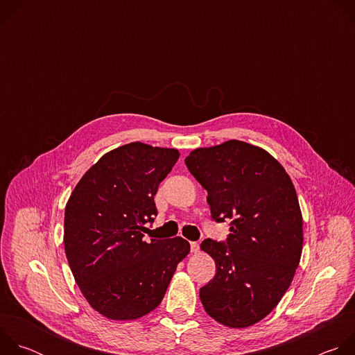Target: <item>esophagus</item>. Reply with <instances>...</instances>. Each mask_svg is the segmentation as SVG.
<instances>
[{"label":"esophagus","instance_id":"obj_1","mask_svg":"<svg viewBox=\"0 0 355 355\" xmlns=\"http://www.w3.org/2000/svg\"><path fill=\"white\" fill-rule=\"evenodd\" d=\"M199 251V244L196 241H192L191 243V252H193V254H196V252Z\"/></svg>","mask_w":355,"mask_h":355}]
</instances>
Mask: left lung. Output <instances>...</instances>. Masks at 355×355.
<instances>
[{"label":"left lung","mask_w":355,"mask_h":355,"mask_svg":"<svg viewBox=\"0 0 355 355\" xmlns=\"http://www.w3.org/2000/svg\"><path fill=\"white\" fill-rule=\"evenodd\" d=\"M185 164L208 191L212 218L232 219L226 243H200L216 264L199 291L202 305L223 326L256 324L278 305L300 261L303 220L292 180L267 150L241 140L195 148Z\"/></svg>","instance_id":"1"}]
</instances>
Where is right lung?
<instances>
[{
  "label": "right lung",
  "instance_id": "right-lung-1",
  "mask_svg": "<svg viewBox=\"0 0 355 355\" xmlns=\"http://www.w3.org/2000/svg\"><path fill=\"white\" fill-rule=\"evenodd\" d=\"M178 157L177 148L123 144L89 167L67 200L69 266L91 308L111 320H136L155 311L189 254L182 237L143 239L144 225L157 215V188Z\"/></svg>",
  "mask_w": 355,
  "mask_h": 355
}]
</instances>
